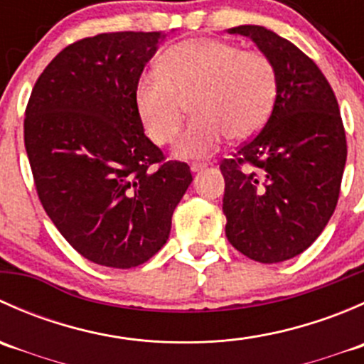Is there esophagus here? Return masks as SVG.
I'll return each instance as SVG.
<instances>
[{
  "mask_svg": "<svg viewBox=\"0 0 364 364\" xmlns=\"http://www.w3.org/2000/svg\"><path fill=\"white\" fill-rule=\"evenodd\" d=\"M205 167H208V164H200V161H193V164L190 165V171H192V172H199V171H204Z\"/></svg>",
  "mask_w": 364,
  "mask_h": 364,
  "instance_id": "1",
  "label": "esophagus"
}]
</instances>
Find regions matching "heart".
Masks as SVG:
<instances>
[{
  "label": "heart",
  "mask_w": 364,
  "mask_h": 364,
  "mask_svg": "<svg viewBox=\"0 0 364 364\" xmlns=\"http://www.w3.org/2000/svg\"><path fill=\"white\" fill-rule=\"evenodd\" d=\"M278 91L277 68L260 50L236 43L192 38L171 46L159 72L139 77L134 104L146 134L155 144H168L186 112L192 121L176 141V155L205 159L225 137L245 139L269 117Z\"/></svg>",
  "instance_id": "1"
}]
</instances>
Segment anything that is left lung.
<instances>
[{
  "mask_svg": "<svg viewBox=\"0 0 364 364\" xmlns=\"http://www.w3.org/2000/svg\"><path fill=\"white\" fill-rule=\"evenodd\" d=\"M229 33L250 36L273 61L278 91L264 127L220 161L225 236L248 259L282 262L306 250L335 211L347 160L343 121L331 84L294 43L262 26Z\"/></svg>",
  "mask_w": 364,
  "mask_h": 364,
  "instance_id": "1",
  "label": "left lung"
}]
</instances>
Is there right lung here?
I'll return each instance as SVG.
<instances>
[{
    "instance_id": "1",
    "label": "right lung",
    "mask_w": 364,
    "mask_h": 364,
    "mask_svg": "<svg viewBox=\"0 0 364 364\" xmlns=\"http://www.w3.org/2000/svg\"><path fill=\"white\" fill-rule=\"evenodd\" d=\"M159 31L86 36L65 47L33 86L24 146L43 209L84 259L128 269L167 241L192 183L144 135L134 90Z\"/></svg>"
}]
</instances>
